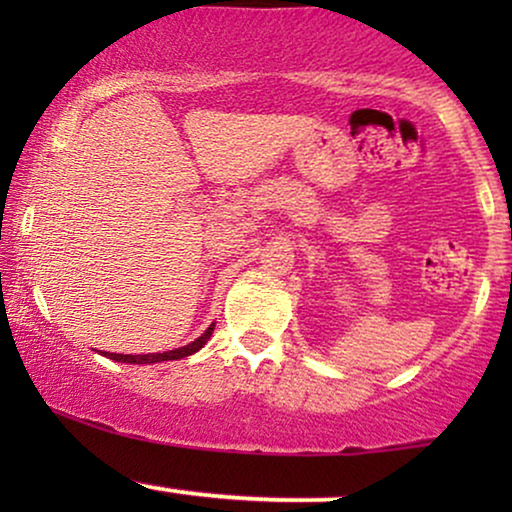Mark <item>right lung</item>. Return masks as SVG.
<instances>
[{
  "mask_svg": "<svg viewBox=\"0 0 512 512\" xmlns=\"http://www.w3.org/2000/svg\"><path fill=\"white\" fill-rule=\"evenodd\" d=\"M211 332H214V325H209L207 332H204L202 337H197L192 344L180 346V349H175V351H163V354H137V356H132V354H108V351H105L103 356L113 358V361H120V363H161V361H178V358L192 356V354H195V351L202 349V346L209 342Z\"/></svg>",
  "mask_w": 512,
  "mask_h": 512,
  "instance_id": "obj_1",
  "label": "right lung"
}]
</instances>
